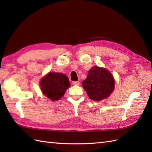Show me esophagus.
<instances>
[{
	"label": "esophagus",
	"instance_id": "1",
	"mask_svg": "<svg viewBox=\"0 0 152 152\" xmlns=\"http://www.w3.org/2000/svg\"><path fill=\"white\" fill-rule=\"evenodd\" d=\"M72 83H73V85H75V86H79V85H80V82H79L78 81L73 82Z\"/></svg>",
	"mask_w": 152,
	"mask_h": 152
}]
</instances>
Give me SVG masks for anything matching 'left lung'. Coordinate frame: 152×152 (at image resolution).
I'll list each match as a JSON object with an SVG mask.
<instances>
[{
	"label": "left lung",
	"mask_w": 152,
	"mask_h": 152,
	"mask_svg": "<svg viewBox=\"0 0 152 152\" xmlns=\"http://www.w3.org/2000/svg\"><path fill=\"white\" fill-rule=\"evenodd\" d=\"M82 86L90 99L100 101L108 97L114 91L115 80L108 70L95 66L89 70Z\"/></svg>",
	"instance_id": "obj_1"
}]
</instances>
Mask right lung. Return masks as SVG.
Wrapping results in <instances>:
<instances>
[{
  "instance_id": "add662e5",
  "label": "right lung",
  "mask_w": 152,
  "mask_h": 152,
  "mask_svg": "<svg viewBox=\"0 0 152 152\" xmlns=\"http://www.w3.org/2000/svg\"><path fill=\"white\" fill-rule=\"evenodd\" d=\"M70 86L65 74L49 72L40 80V88L43 94L51 101H58L64 95Z\"/></svg>"
}]
</instances>
